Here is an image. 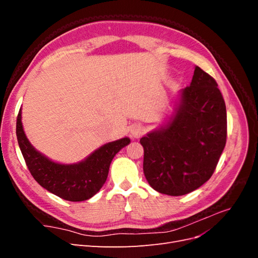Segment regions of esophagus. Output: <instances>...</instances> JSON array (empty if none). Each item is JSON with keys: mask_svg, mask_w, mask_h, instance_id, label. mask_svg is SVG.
<instances>
[{"mask_svg": "<svg viewBox=\"0 0 258 258\" xmlns=\"http://www.w3.org/2000/svg\"><path fill=\"white\" fill-rule=\"evenodd\" d=\"M144 134V128L141 124H135L130 129V136L132 139H139Z\"/></svg>", "mask_w": 258, "mask_h": 258, "instance_id": "1", "label": "esophagus"}]
</instances>
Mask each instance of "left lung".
<instances>
[{
	"instance_id": "obj_1",
	"label": "left lung",
	"mask_w": 258,
	"mask_h": 258,
	"mask_svg": "<svg viewBox=\"0 0 258 258\" xmlns=\"http://www.w3.org/2000/svg\"><path fill=\"white\" fill-rule=\"evenodd\" d=\"M227 137L226 105L212 76L195 68L167 123L140 140L144 175L155 190L183 196L212 176Z\"/></svg>"
}]
</instances>
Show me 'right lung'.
Segmentation results:
<instances>
[{
    "mask_svg": "<svg viewBox=\"0 0 258 258\" xmlns=\"http://www.w3.org/2000/svg\"><path fill=\"white\" fill-rule=\"evenodd\" d=\"M16 135L23 158L35 181L51 194L69 201H84L95 196L106 181L114 156L130 143L129 138L108 142L84 160L64 165L50 160L29 142L22 127L21 108L17 116Z\"/></svg>",
    "mask_w": 258,
    "mask_h": 258,
    "instance_id": "right-lung-1",
    "label": "right lung"
}]
</instances>
